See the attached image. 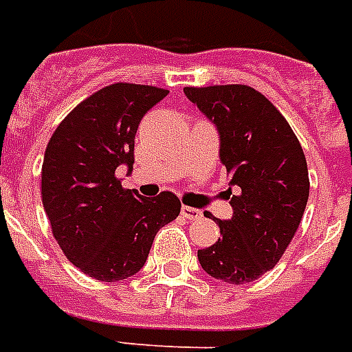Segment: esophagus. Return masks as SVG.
I'll return each instance as SVG.
<instances>
[{
	"label": "esophagus",
	"mask_w": 352,
	"mask_h": 352,
	"mask_svg": "<svg viewBox=\"0 0 352 352\" xmlns=\"http://www.w3.org/2000/svg\"><path fill=\"white\" fill-rule=\"evenodd\" d=\"M182 215L189 219V221H197L202 217V211L197 210V208H191V206H182Z\"/></svg>",
	"instance_id": "1"
}]
</instances>
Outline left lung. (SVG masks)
<instances>
[{
	"instance_id": "left-lung-1",
	"label": "left lung",
	"mask_w": 352,
	"mask_h": 352,
	"mask_svg": "<svg viewBox=\"0 0 352 352\" xmlns=\"http://www.w3.org/2000/svg\"><path fill=\"white\" fill-rule=\"evenodd\" d=\"M184 92L219 129L221 161L239 187L230 191L234 215L213 219L221 237L198 250V261L213 278L247 284L278 263L302 221L310 195L305 152L282 113L252 87Z\"/></svg>"
}]
</instances>
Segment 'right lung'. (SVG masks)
<instances>
[{
    "label": "right lung",
    "mask_w": 352,
    "mask_h": 352,
    "mask_svg": "<svg viewBox=\"0 0 352 352\" xmlns=\"http://www.w3.org/2000/svg\"><path fill=\"white\" fill-rule=\"evenodd\" d=\"M166 94L135 83L104 87L76 105L47 142L42 206L68 261L92 278L139 273L157 230L179 215L174 192L141 197L116 178L118 166H133L141 118Z\"/></svg>",
    "instance_id": "right-lung-1"
}]
</instances>
